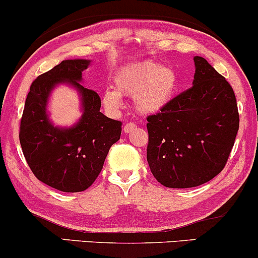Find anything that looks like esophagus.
Wrapping results in <instances>:
<instances>
[{
	"mask_svg": "<svg viewBox=\"0 0 258 258\" xmlns=\"http://www.w3.org/2000/svg\"><path fill=\"white\" fill-rule=\"evenodd\" d=\"M136 123H133V122H128V123H126L125 126H123V132L125 133H131L132 131H135V128H136Z\"/></svg>",
	"mask_w": 258,
	"mask_h": 258,
	"instance_id": "1",
	"label": "esophagus"
}]
</instances>
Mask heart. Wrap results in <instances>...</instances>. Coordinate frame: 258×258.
Here are the masks:
<instances>
[{
  "instance_id": "obj_1",
  "label": "heart",
  "mask_w": 258,
  "mask_h": 258,
  "mask_svg": "<svg viewBox=\"0 0 258 258\" xmlns=\"http://www.w3.org/2000/svg\"><path fill=\"white\" fill-rule=\"evenodd\" d=\"M114 88L103 92V104L115 111L122 105L121 96L133 97L135 109L142 115H153L170 105L179 87L178 74L172 67L153 60L127 64L115 74Z\"/></svg>"
}]
</instances>
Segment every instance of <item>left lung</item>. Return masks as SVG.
I'll return each instance as SVG.
<instances>
[{"mask_svg":"<svg viewBox=\"0 0 258 258\" xmlns=\"http://www.w3.org/2000/svg\"><path fill=\"white\" fill-rule=\"evenodd\" d=\"M193 86L147 117V160L167 188H193L226 166L239 130L232 86L205 58L194 57Z\"/></svg>","mask_w":258,"mask_h":258,"instance_id":"1","label":"left lung"}]
</instances>
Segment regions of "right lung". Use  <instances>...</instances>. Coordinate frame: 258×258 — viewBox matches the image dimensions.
I'll list each match as a JSON object with an SVG mask.
<instances>
[{"mask_svg":"<svg viewBox=\"0 0 258 258\" xmlns=\"http://www.w3.org/2000/svg\"><path fill=\"white\" fill-rule=\"evenodd\" d=\"M88 59H68L32 82L20 121L19 141L32 173L65 193L84 191L102 171L109 149L121 136V122L100 112V98L81 85ZM59 84L78 91L83 115L70 127L49 120L48 100Z\"/></svg>","mask_w":258,"mask_h":258,"instance_id":"add662e5","label":"right lung"}]
</instances>
